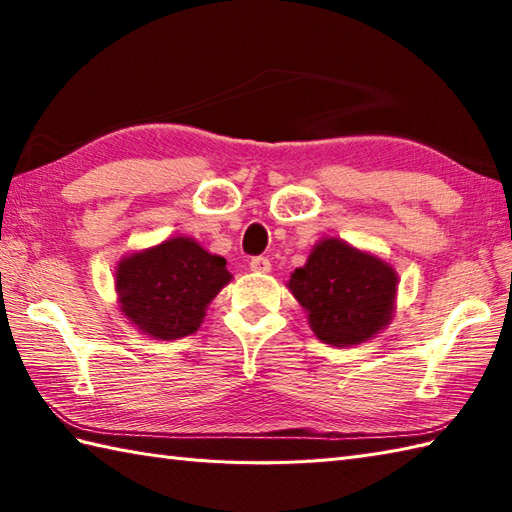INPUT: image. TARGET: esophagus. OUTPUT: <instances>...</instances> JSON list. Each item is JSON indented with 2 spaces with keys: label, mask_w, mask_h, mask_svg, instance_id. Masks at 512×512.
Masks as SVG:
<instances>
[{
  "label": "esophagus",
  "mask_w": 512,
  "mask_h": 512,
  "mask_svg": "<svg viewBox=\"0 0 512 512\" xmlns=\"http://www.w3.org/2000/svg\"><path fill=\"white\" fill-rule=\"evenodd\" d=\"M250 270H253V273H270V259L268 257H253L250 259Z\"/></svg>",
  "instance_id": "1"
}]
</instances>
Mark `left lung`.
<instances>
[{
	"instance_id": "8db88e82",
	"label": "left lung",
	"mask_w": 512,
	"mask_h": 512,
	"mask_svg": "<svg viewBox=\"0 0 512 512\" xmlns=\"http://www.w3.org/2000/svg\"><path fill=\"white\" fill-rule=\"evenodd\" d=\"M394 268L341 239H323L308 264L292 273L288 288L308 312L323 343L356 345L383 330L396 297Z\"/></svg>"
}]
</instances>
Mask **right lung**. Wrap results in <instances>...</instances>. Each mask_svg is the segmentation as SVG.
Listing matches in <instances>:
<instances>
[{
	"label": "right lung",
	"mask_w": 512,
	"mask_h": 512,
	"mask_svg": "<svg viewBox=\"0 0 512 512\" xmlns=\"http://www.w3.org/2000/svg\"><path fill=\"white\" fill-rule=\"evenodd\" d=\"M228 281L226 259L206 253L189 237L167 239L125 257L116 268L123 314L140 332L162 341L198 330L206 306Z\"/></svg>",
	"instance_id": "add662e5"
}]
</instances>
